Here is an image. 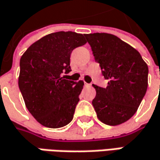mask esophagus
<instances>
[{
    "instance_id": "34e87169",
    "label": "esophagus",
    "mask_w": 160,
    "mask_h": 160,
    "mask_svg": "<svg viewBox=\"0 0 160 160\" xmlns=\"http://www.w3.org/2000/svg\"><path fill=\"white\" fill-rule=\"evenodd\" d=\"M84 86H85V87H91V84L87 83L86 81H84Z\"/></svg>"
}]
</instances>
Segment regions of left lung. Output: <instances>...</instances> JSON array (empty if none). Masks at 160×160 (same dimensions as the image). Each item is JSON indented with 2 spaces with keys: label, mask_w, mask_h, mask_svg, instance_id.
<instances>
[{
  "label": "left lung",
  "mask_w": 160,
  "mask_h": 160,
  "mask_svg": "<svg viewBox=\"0 0 160 160\" xmlns=\"http://www.w3.org/2000/svg\"><path fill=\"white\" fill-rule=\"evenodd\" d=\"M108 86L93 85L92 105L99 119L109 126L126 122L136 113L148 88V68L133 47L108 33L85 34Z\"/></svg>",
  "instance_id": "obj_1"
}]
</instances>
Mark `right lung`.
I'll list each match as a JSON object with an SVG mask.
<instances>
[{"label":"right lung","instance_id":"1","mask_svg":"<svg viewBox=\"0 0 160 160\" xmlns=\"http://www.w3.org/2000/svg\"><path fill=\"white\" fill-rule=\"evenodd\" d=\"M86 42L80 33H51L21 58L19 88L30 113L45 127H64L73 118L84 83L65 80L62 74L71 71L72 51Z\"/></svg>","mask_w":160,"mask_h":160}]
</instances>
